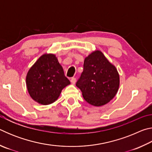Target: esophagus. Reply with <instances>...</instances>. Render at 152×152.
Instances as JSON below:
<instances>
[{
  "instance_id": "obj_1",
  "label": "esophagus",
  "mask_w": 152,
  "mask_h": 152,
  "mask_svg": "<svg viewBox=\"0 0 152 152\" xmlns=\"http://www.w3.org/2000/svg\"><path fill=\"white\" fill-rule=\"evenodd\" d=\"M70 81H71V83L72 84H74L76 83V79L75 78H71V80H70Z\"/></svg>"
}]
</instances>
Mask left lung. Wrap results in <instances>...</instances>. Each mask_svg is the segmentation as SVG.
Segmentation results:
<instances>
[{"instance_id": "left-lung-1", "label": "left lung", "mask_w": 152, "mask_h": 152, "mask_svg": "<svg viewBox=\"0 0 152 152\" xmlns=\"http://www.w3.org/2000/svg\"><path fill=\"white\" fill-rule=\"evenodd\" d=\"M119 79L116 67L109 62L101 51L95 50L84 59V70L76 86L88 103L101 107L117 94Z\"/></svg>"}]
</instances>
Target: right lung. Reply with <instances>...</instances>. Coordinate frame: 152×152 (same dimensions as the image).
<instances>
[{"label": "right lung", "mask_w": 152, "mask_h": 152, "mask_svg": "<svg viewBox=\"0 0 152 152\" xmlns=\"http://www.w3.org/2000/svg\"><path fill=\"white\" fill-rule=\"evenodd\" d=\"M70 84L53 53H44L31 67L26 76L27 91L37 103L48 105L58 99L61 91Z\"/></svg>", "instance_id": "add662e5"}]
</instances>
